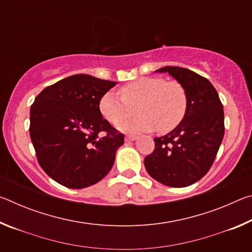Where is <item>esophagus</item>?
Returning <instances> with one entry per match:
<instances>
[{
    "label": "esophagus",
    "instance_id": "34e87169",
    "mask_svg": "<svg viewBox=\"0 0 252 252\" xmlns=\"http://www.w3.org/2000/svg\"><path fill=\"white\" fill-rule=\"evenodd\" d=\"M138 139V136L136 135H126V141H134V140Z\"/></svg>",
    "mask_w": 252,
    "mask_h": 252
}]
</instances>
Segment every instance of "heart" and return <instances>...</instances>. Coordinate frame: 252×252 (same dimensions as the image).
<instances>
[{
	"label": "heart",
	"instance_id": "obj_1",
	"mask_svg": "<svg viewBox=\"0 0 252 252\" xmlns=\"http://www.w3.org/2000/svg\"><path fill=\"white\" fill-rule=\"evenodd\" d=\"M120 94L105 92L100 99L99 109L113 126L122 125L138 110L140 116L122 126L125 131L158 130L167 133L176 129L186 116L187 92L176 81L165 82L158 76H144L123 85Z\"/></svg>",
	"mask_w": 252,
	"mask_h": 252
}]
</instances>
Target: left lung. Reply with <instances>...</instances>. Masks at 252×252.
<instances>
[{
    "label": "left lung",
    "mask_w": 252,
    "mask_h": 252,
    "mask_svg": "<svg viewBox=\"0 0 252 252\" xmlns=\"http://www.w3.org/2000/svg\"><path fill=\"white\" fill-rule=\"evenodd\" d=\"M187 92L188 108L180 125L155 138V150L146 157L148 173L162 185L188 187L206 176L224 134L223 106L218 92L203 76L180 66H164Z\"/></svg>",
    "instance_id": "8db88e82"
}]
</instances>
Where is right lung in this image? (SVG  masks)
<instances>
[{"mask_svg":"<svg viewBox=\"0 0 252 252\" xmlns=\"http://www.w3.org/2000/svg\"><path fill=\"white\" fill-rule=\"evenodd\" d=\"M116 84L74 74L46 87L34 100L30 136L41 168L60 185L82 189L112 169L125 135L102 118L99 102Z\"/></svg>","mask_w":252,"mask_h":252,"instance_id":"obj_1","label":"right lung"}]
</instances>
